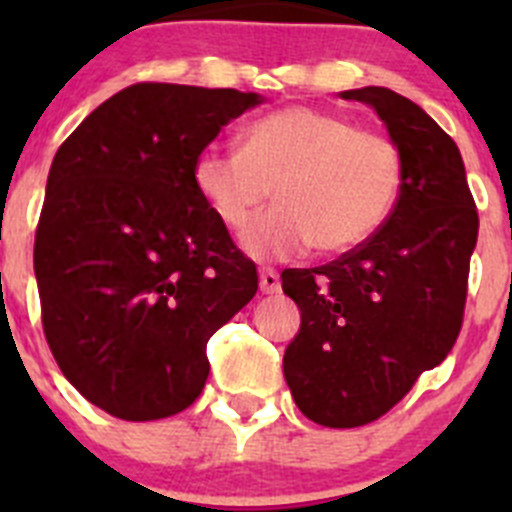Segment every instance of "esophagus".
Here are the masks:
<instances>
[{"label":"esophagus","mask_w":512,"mask_h":512,"mask_svg":"<svg viewBox=\"0 0 512 512\" xmlns=\"http://www.w3.org/2000/svg\"><path fill=\"white\" fill-rule=\"evenodd\" d=\"M259 284H261V292H264V295H277L279 289H282L279 271L271 269V266H264V269L259 271Z\"/></svg>","instance_id":"34e87169"}]
</instances>
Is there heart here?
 Wrapping results in <instances>:
<instances>
[{"mask_svg": "<svg viewBox=\"0 0 512 512\" xmlns=\"http://www.w3.org/2000/svg\"><path fill=\"white\" fill-rule=\"evenodd\" d=\"M194 187L228 228L241 230L277 187L282 205L243 233L256 259L318 246L348 253L387 225L402 189V158L387 135L351 117L292 104L251 122L243 148L210 146L194 161Z\"/></svg>", "mask_w": 512, "mask_h": 512, "instance_id": "obj_1", "label": "heart"}]
</instances>
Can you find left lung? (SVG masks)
Returning <instances> with one entry per match:
<instances>
[{"label": "left lung", "mask_w": 512, "mask_h": 512, "mask_svg": "<svg viewBox=\"0 0 512 512\" xmlns=\"http://www.w3.org/2000/svg\"><path fill=\"white\" fill-rule=\"evenodd\" d=\"M379 115L402 158L395 212L372 241L315 269H284L300 333L284 379L302 415L328 428L382 418L454 348L479 217L454 140L408 97L341 92Z\"/></svg>", "instance_id": "obj_1"}]
</instances>
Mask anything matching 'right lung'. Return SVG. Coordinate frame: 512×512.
I'll return each instance as SVG.
<instances>
[{"label": "right lung", "instance_id": "1", "mask_svg": "<svg viewBox=\"0 0 512 512\" xmlns=\"http://www.w3.org/2000/svg\"><path fill=\"white\" fill-rule=\"evenodd\" d=\"M264 102L143 81L63 140L35 230L45 341L104 413H182L210 374L207 341L253 300L256 264L194 187V161Z\"/></svg>", "mask_w": 512, "mask_h": 512}]
</instances>
